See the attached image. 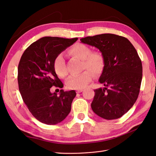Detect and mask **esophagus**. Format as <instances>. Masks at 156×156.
Here are the masks:
<instances>
[{
  "mask_svg": "<svg viewBox=\"0 0 156 156\" xmlns=\"http://www.w3.org/2000/svg\"><path fill=\"white\" fill-rule=\"evenodd\" d=\"M83 91H84V90H83V89H79V90H76V92L77 93H80V92H82Z\"/></svg>",
  "mask_w": 156,
  "mask_h": 156,
  "instance_id": "esophagus-1",
  "label": "esophagus"
}]
</instances>
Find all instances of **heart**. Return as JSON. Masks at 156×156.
<instances>
[{
  "label": "heart",
  "instance_id": "obj_1",
  "mask_svg": "<svg viewBox=\"0 0 156 156\" xmlns=\"http://www.w3.org/2000/svg\"><path fill=\"white\" fill-rule=\"evenodd\" d=\"M70 55L82 60V67L85 70L82 74L77 76H70L66 81V86L69 89L79 90L89 84L96 76L102 73L105 67V58L100 51H92L91 48L84 44L78 43L74 45L68 50ZM54 70L59 78L66 76L67 70L65 61L62 54L58 55L54 61ZM93 73H92L91 72Z\"/></svg>",
  "mask_w": 156,
  "mask_h": 156
}]
</instances>
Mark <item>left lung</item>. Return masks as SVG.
<instances>
[{"label": "left lung", "instance_id": "obj_1", "mask_svg": "<svg viewBox=\"0 0 156 156\" xmlns=\"http://www.w3.org/2000/svg\"><path fill=\"white\" fill-rule=\"evenodd\" d=\"M84 44L102 53L105 67L99 82L104 87L94 90L92 109L106 119L122 117L134 104L142 79V64L134 46L128 40L113 34L82 38Z\"/></svg>", "mask_w": 156, "mask_h": 156}]
</instances>
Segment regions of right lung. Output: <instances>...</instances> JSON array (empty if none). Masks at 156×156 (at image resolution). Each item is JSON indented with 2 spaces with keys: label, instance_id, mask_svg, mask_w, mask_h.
Here are the masks:
<instances>
[{
  "label": "right lung",
  "instance_id": "add662e5",
  "mask_svg": "<svg viewBox=\"0 0 156 156\" xmlns=\"http://www.w3.org/2000/svg\"><path fill=\"white\" fill-rule=\"evenodd\" d=\"M78 40L46 37L32 43L21 56L18 67L20 94L32 115L42 123L54 125L66 118L71 110L74 90L60 95L50 92L52 86L62 88L63 84L54 70L55 58Z\"/></svg>",
  "mask_w": 156,
  "mask_h": 156
}]
</instances>
